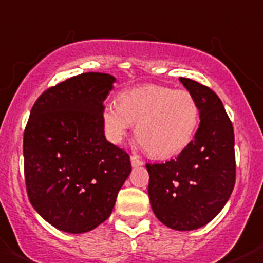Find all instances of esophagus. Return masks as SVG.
Listing matches in <instances>:
<instances>
[{
  "label": "esophagus",
  "mask_w": 263,
  "mask_h": 263,
  "mask_svg": "<svg viewBox=\"0 0 263 263\" xmlns=\"http://www.w3.org/2000/svg\"><path fill=\"white\" fill-rule=\"evenodd\" d=\"M130 159H132V165H133L134 167H137V166H142L143 165V161L140 158V157L137 156V154H133V156L130 157Z\"/></svg>",
  "instance_id": "obj_1"
}]
</instances>
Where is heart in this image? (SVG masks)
Here are the masks:
<instances>
[{
    "instance_id": "obj_1",
    "label": "heart",
    "mask_w": 263,
    "mask_h": 263,
    "mask_svg": "<svg viewBox=\"0 0 263 263\" xmlns=\"http://www.w3.org/2000/svg\"><path fill=\"white\" fill-rule=\"evenodd\" d=\"M118 101L102 107L107 137L120 142L132 123H137V141L154 157L166 158L182 152L198 126L199 106L186 90L147 85L122 91Z\"/></svg>"
}]
</instances>
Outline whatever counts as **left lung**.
<instances>
[{"instance_id": "1", "label": "left lung", "mask_w": 263, "mask_h": 263, "mask_svg": "<svg viewBox=\"0 0 263 263\" xmlns=\"http://www.w3.org/2000/svg\"><path fill=\"white\" fill-rule=\"evenodd\" d=\"M179 80L197 100L201 122L194 140L176 158L146 163L147 192L154 214L163 225L194 230L221 212L234 189V129L210 87L190 78Z\"/></svg>"}]
</instances>
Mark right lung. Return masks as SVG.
Masks as SVG:
<instances>
[{
    "instance_id": "add662e5",
    "label": "right lung",
    "mask_w": 263,
    "mask_h": 263,
    "mask_svg": "<svg viewBox=\"0 0 263 263\" xmlns=\"http://www.w3.org/2000/svg\"><path fill=\"white\" fill-rule=\"evenodd\" d=\"M116 78L82 73L49 87L24 132L26 192L42 218L85 233L106 221L132 172L129 154L105 138L102 107Z\"/></svg>"
}]
</instances>
